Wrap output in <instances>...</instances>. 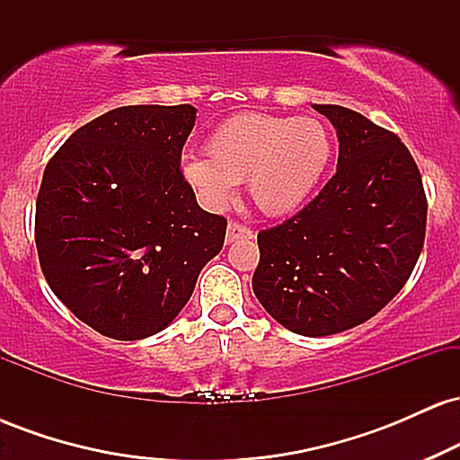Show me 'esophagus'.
I'll list each match as a JSON object with an SVG mask.
<instances>
[{
  "label": "esophagus",
  "mask_w": 460,
  "mask_h": 460,
  "mask_svg": "<svg viewBox=\"0 0 460 460\" xmlns=\"http://www.w3.org/2000/svg\"><path fill=\"white\" fill-rule=\"evenodd\" d=\"M252 231L248 226H242L237 223H229L226 226V244H234L237 240H251Z\"/></svg>",
  "instance_id": "esophagus-1"
}]
</instances>
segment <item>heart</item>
<instances>
[{"mask_svg": "<svg viewBox=\"0 0 460 460\" xmlns=\"http://www.w3.org/2000/svg\"><path fill=\"white\" fill-rule=\"evenodd\" d=\"M208 155L181 157V175L209 208H223L246 181L252 203L268 216L296 212L309 200L332 157V136L318 119L240 114L208 142Z\"/></svg>", "mask_w": 460, "mask_h": 460, "instance_id": "b5f03b06", "label": "heart"}]
</instances>
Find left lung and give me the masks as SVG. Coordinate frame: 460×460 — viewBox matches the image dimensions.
Wrapping results in <instances>:
<instances>
[{
    "instance_id": "left-lung-1",
    "label": "left lung",
    "mask_w": 460,
    "mask_h": 460,
    "mask_svg": "<svg viewBox=\"0 0 460 460\" xmlns=\"http://www.w3.org/2000/svg\"><path fill=\"white\" fill-rule=\"evenodd\" d=\"M314 110L335 128L337 171L298 214L257 235L252 292L288 331L324 337L363 324L404 288L429 208L398 136L341 105Z\"/></svg>"
}]
</instances>
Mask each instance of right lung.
I'll list each match as a JSON object with an SVG mask.
<instances>
[{"mask_svg":"<svg viewBox=\"0 0 460 460\" xmlns=\"http://www.w3.org/2000/svg\"><path fill=\"white\" fill-rule=\"evenodd\" d=\"M192 105H128L68 138L47 164L36 248L51 292L102 335L136 341L186 307L226 220L199 208L179 171Z\"/></svg>","mask_w":460,"mask_h":460,"instance_id":"1","label":"right lung"}]
</instances>
